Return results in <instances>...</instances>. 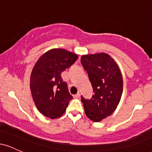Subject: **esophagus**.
<instances>
[{"instance_id":"1","label":"esophagus","mask_w":152,"mask_h":152,"mask_svg":"<svg viewBox=\"0 0 152 152\" xmlns=\"http://www.w3.org/2000/svg\"><path fill=\"white\" fill-rule=\"evenodd\" d=\"M79 96H80V93H77L76 94H75V95H74V98L75 99H77Z\"/></svg>"}]
</instances>
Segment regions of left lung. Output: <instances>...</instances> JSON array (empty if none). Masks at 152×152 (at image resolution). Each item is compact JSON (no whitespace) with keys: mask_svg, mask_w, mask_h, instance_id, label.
I'll list each match as a JSON object with an SVG mask.
<instances>
[{"mask_svg":"<svg viewBox=\"0 0 152 152\" xmlns=\"http://www.w3.org/2000/svg\"><path fill=\"white\" fill-rule=\"evenodd\" d=\"M81 62L94 90L89 99L81 96L85 114L95 122L112 114L121 100L123 80L119 68L114 59L105 53L83 55Z\"/></svg>","mask_w":152,"mask_h":152,"instance_id":"left-lung-1","label":"left lung"}]
</instances>
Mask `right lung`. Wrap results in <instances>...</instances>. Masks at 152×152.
I'll list each match as a JSON object with an SVG mask.
<instances>
[{"instance_id":"add662e5","label":"right lung","mask_w":152,"mask_h":152,"mask_svg":"<svg viewBox=\"0 0 152 152\" xmlns=\"http://www.w3.org/2000/svg\"><path fill=\"white\" fill-rule=\"evenodd\" d=\"M77 59L76 53L54 48L41 56L35 64L31 75V94L38 111L46 117H60L73 99L61 74Z\"/></svg>"}]
</instances>
